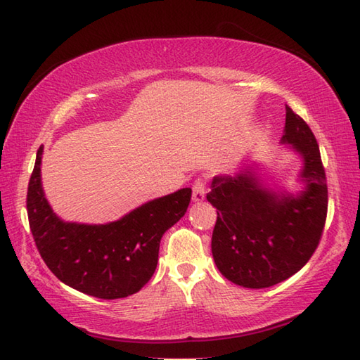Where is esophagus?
Masks as SVG:
<instances>
[{
    "instance_id": "esophagus-1",
    "label": "esophagus",
    "mask_w": 360,
    "mask_h": 360,
    "mask_svg": "<svg viewBox=\"0 0 360 360\" xmlns=\"http://www.w3.org/2000/svg\"><path fill=\"white\" fill-rule=\"evenodd\" d=\"M205 181L204 179H196L195 184H193V201H202L204 196H205Z\"/></svg>"
}]
</instances>
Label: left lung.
I'll list each match as a JSON object with an SVG mask.
<instances>
[{
  "label": "left lung",
  "instance_id": "obj_1",
  "mask_svg": "<svg viewBox=\"0 0 360 360\" xmlns=\"http://www.w3.org/2000/svg\"><path fill=\"white\" fill-rule=\"evenodd\" d=\"M281 142L303 159V192H274L246 168L235 176H215L207 193L218 213L213 259L227 280L244 288H269L289 278L309 262L323 233L328 187L319 143L288 105Z\"/></svg>",
  "mask_w": 360,
  "mask_h": 360
}]
</instances>
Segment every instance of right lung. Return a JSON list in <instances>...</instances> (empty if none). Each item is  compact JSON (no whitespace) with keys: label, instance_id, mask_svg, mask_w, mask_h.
Instances as JSON below:
<instances>
[{"label":"right lung","instance_id":"add662e5","mask_svg":"<svg viewBox=\"0 0 360 360\" xmlns=\"http://www.w3.org/2000/svg\"><path fill=\"white\" fill-rule=\"evenodd\" d=\"M43 145L27 187V218L43 262L65 285L105 300L141 290L155 274L160 238L184 217L192 188L142 204L108 224L65 223L41 187Z\"/></svg>","mask_w":360,"mask_h":360}]
</instances>
